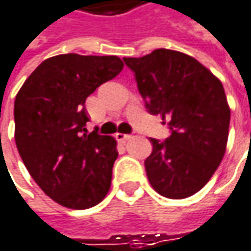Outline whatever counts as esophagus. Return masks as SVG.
<instances>
[{"label":"esophagus","instance_id":"obj_1","mask_svg":"<svg viewBox=\"0 0 251 251\" xmlns=\"http://www.w3.org/2000/svg\"><path fill=\"white\" fill-rule=\"evenodd\" d=\"M130 138H132V135H129V133H116V139L121 140V142H126Z\"/></svg>","mask_w":251,"mask_h":251}]
</instances>
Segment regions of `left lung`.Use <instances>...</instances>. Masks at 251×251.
I'll return each mask as SVG.
<instances>
[{"label":"left lung","mask_w":251,"mask_h":251,"mask_svg":"<svg viewBox=\"0 0 251 251\" xmlns=\"http://www.w3.org/2000/svg\"><path fill=\"white\" fill-rule=\"evenodd\" d=\"M151 115L168 122L169 138H151L145 160L149 183L169 199H184L209 182L220 165L228 136L230 109L222 82L195 58L155 50L124 58Z\"/></svg>","instance_id":"8db88e82"}]
</instances>
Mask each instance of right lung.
I'll return each instance as SVG.
<instances>
[{"label": "right lung", "mask_w": 251, "mask_h": 251, "mask_svg": "<svg viewBox=\"0 0 251 251\" xmlns=\"http://www.w3.org/2000/svg\"><path fill=\"white\" fill-rule=\"evenodd\" d=\"M122 68L115 55H56L15 98V143L24 165L44 193L65 207L89 209L109 192L116 142L96 129L86 133L85 100Z\"/></svg>", "instance_id": "right-lung-1"}]
</instances>
